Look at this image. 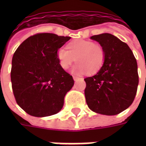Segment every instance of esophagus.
Instances as JSON below:
<instances>
[{"label": "esophagus", "mask_w": 146, "mask_h": 146, "mask_svg": "<svg viewBox=\"0 0 146 146\" xmlns=\"http://www.w3.org/2000/svg\"><path fill=\"white\" fill-rule=\"evenodd\" d=\"M80 79V78L78 77V76H73V80H74V81H78Z\"/></svg>", "instance_id": "esophagus-1"}]
</instances>
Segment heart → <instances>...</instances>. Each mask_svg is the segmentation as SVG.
Returning a JSON list of instances; mask_svg holds the SVG:
<instances>
[{"instance_id":"1","label":"heart","mask_w":146,"mask_h":146,"mask_svg":"<svg viewBox=\"0 0 146 146\" xmlns=\"http://www.w3.org/2000/svg\"><path fill=\"white\" fill-rule=\"evenodd\" d=\"M67 49L60 48L57 56L60 66L67 70L75 61L73 71L76 74L86 73H94L102 68L105 60L104 49L99 44L87 40H76L67 45Z\"/></svg>"}]
</instances>
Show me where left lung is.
I'll list each match as a JSON object with an SVG mask.
<instances>
[{"mask_svg": "<svg viewBox=\"0 0 146 146\" xmlns=\"http://www.w3.org/2000/svg\"><path fill=\"white\" fill-rule=\"evenodd\" d=\"M104 49L105 60L99 71L84 79L88 107L97 113L116 115L133 102L139 84L137 62L126 43L109 33L93 35Z\"/></svg>", "mask_w": 146, "mask_h": 146, "instance_id": "left-lung-1", "label": "left lung"}]
</instances>
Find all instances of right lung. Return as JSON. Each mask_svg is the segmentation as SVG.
Returning a JSON list of instances; mask_svg holds the SVG:
<instances>
[{
    "mask_svg": "<svg viewBox=\"0 0 146 146\" xmlns=\"http://www.w3.org/2000/svg\"><path fill=\"white\" fill-rule=\"evenodd\" d=\"M68 36L38 33L15 51L10 78L15 99L29 115L43 117L58 113L74 85L72 76L60 66L57 53Z\"/></svg>",
    "mask_w": 146,
    "mask_h": 146,
    "instance_id": "1",
    "label": "right lung"
}]
</instances>
